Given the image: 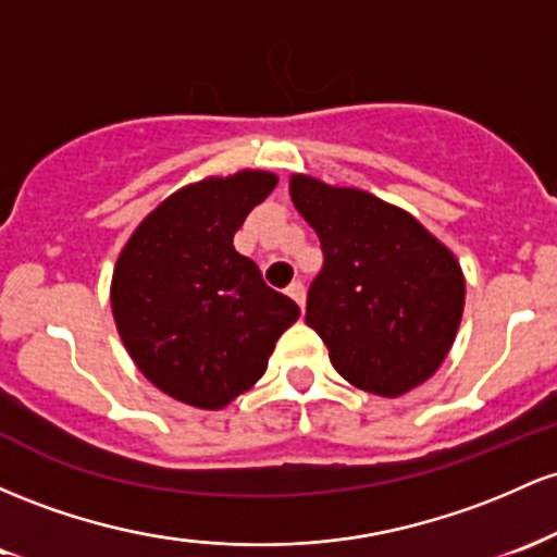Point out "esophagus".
Listing matches in <instances>:
<instances>
[{"instance_id": "1", "label": "esophagus", "mask_w": 557, "mask_h": 557, "mask_svg": "<svg viewBox=\"0 0 557 557\" xmlns=\"http://www.w3.org/2000/svg\"><path fill=\"white\" fill-rule=\"evenodd\" d=\"M286 295H289L299 305V308H302V305H305V284H302V281H299V278L292 281V284L286 286Z\"/></svg>"}]
</instances>
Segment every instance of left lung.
<instances>
[{
  "mask_svg": "<svg viewBox=\"0 0 557 557\" xmlns=\"http://www.w3.org/2000/svg\"><path fill=\"white\" fill-rule=\"evenodd\" d=\"M292 199L321 239L323 268L305 323L358 389L399 397L447 358L466 302L458 260L408 212L360 189L292 178Z\"/></svg>",
  "mask_w": 557,
  "mask_h": 557,
  "instance_id": "8db88e82",
  "label": "left lung"
}]
</instances>
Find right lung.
I'll list each match as a JSON object with an SVG mask.
<instances>
[{"instance_id":"add662e5","label":"right lung","mask_w":557,"mask_h":557,"mask_svg":"<svg viewBox=\"0 0 557 557\" xmlns=\"http://www.w3.org/2000/svg\"><path fill=\"white\" fill-rule=\"evenodd\" d=\"M276 176L242 171L168 197L134 231L112 273V315L139 371L165 395L218 410L262 376L299 318L234 249V234Z\"/></svg>"}]
</instances>
